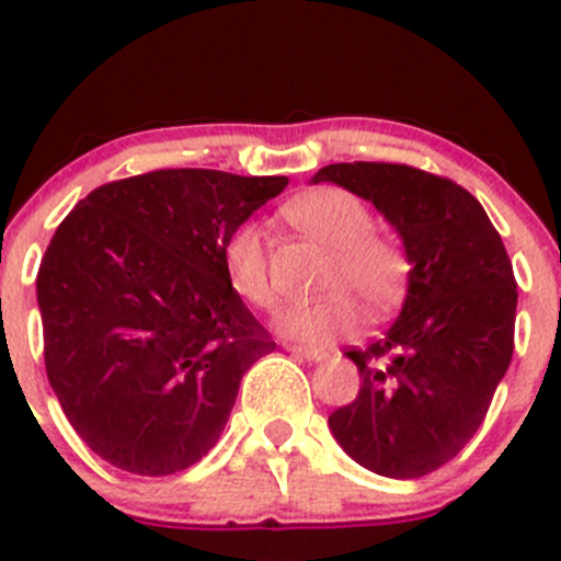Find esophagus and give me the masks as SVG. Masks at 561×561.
I'll list each match as a JSON object with an SVG mask.
<instances>
[{"label": "esophagus", "mask_w": 561, "mask_h": 561, "mask_svg": "<svg viewBox=\"0 0 561 561\" xmlns=\"http://www.w3.org/2000/svg\"><path fill=\"white\" fill-rule=\"evenodd\" d=\"M287 350H290V353H296V355H301V358H307V360H325V358H328L325 350H320V347H304V344H287Z\"/></svg>", "instance_id": "34e87169"}]
</instances>
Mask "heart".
Returning <instances> with one entry per match:
<instances>
[{
	"instance_id": "heart-1",
	"label": "heart",
	"mask_w": 561,
	"mask_h": 561,
	"mask_svg": "<svg viewBox=\"0 0 561 561\" xmlns=\"http://www.w3.org/2000/svg\"><path fill=\"white\" fill-rule=\"evenodd\" d=\"M285 214L304 236L331 252L320 282L322 290L331 293L282 309L276 328L285 336L325 344L358 325L360 312L355 300L371 314L388 312L401 301L410 279V260L393 239L375 233V217L358 195L339 186H320L287 203ZM222 265L236 296L260 309L274 304L265 236L254 219L228 230Z\"/></svg>"
}]
</instances>
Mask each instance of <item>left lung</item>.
Segmentation results:
<instances>
[{
    "label": "left lung",
    "mask_w": 561,
    "mask_h": 561,
    "mask_svg": "<svg viewBox=\"0 0 561 561\" xmlns=\"http://www.w3.org/2000/svg\"><path fill=\"white\" fill-rule=\"evenodd\" d=\"M312 181L375 203L412 265L393 325L369 347L347 350L364 382L328 426L360 467L423 478L474 437L511 366L513 263L483 206L443 175L396 162H336Z\"/></svg>",
    "instance_id": "1"
}]
</instances>
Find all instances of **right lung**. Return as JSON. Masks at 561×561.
Returning a JSON list of instances; mask_svg holds the SVG:
<instances>
[{
  "mask_svg": "<svg viewBox=\"0 0 561 561\" xmlns=\"http://www.w3.org/2000/svg\"><path fill=\"white\" fill-rule=\"evenodd\" d=\"M285 175L165 168L89 192L37 271L48 382L113 467L181 472L217 445L249 366L276 347L228 285L222 241Z\"/></svg>",
  "mask_w": 561,
  "mask_h": 561,
  "instance_id": "1",
  "label": "right lung"
}]
</instances>
